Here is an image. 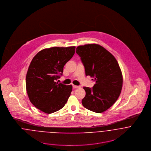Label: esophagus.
Returning <instances> with one entry per match:
<instances>
[{
    "label": "esophagus",
    "mask_w": 151,
    "mask_h": 151,
    "mask_svg": "<svg viewBox=\"0 0 151 151\" xmlns=\"http://www.w3.org/2000/svg\"><path fill=\"white\" fill-rule=\"evenodd\" d=\"M73 87L74 88H80V86H75V85H73Z\"/></svg>",
    "instance_id": "esophagus-1"
}]
</instances>
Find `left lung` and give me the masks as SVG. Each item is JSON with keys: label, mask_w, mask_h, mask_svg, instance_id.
Masks as SVG:
<instances>
[{"label": "left lung", "mask_w": 151, "mask_h": 151, "mask_svg": "<svg viewBox=\"0 0 151 151\" xmlns=\"http://www.w3.org/2000/svg\"><path fill=\"white\" fill-rule=\"evenodd\" d=\"M76 53L81 58L86 75L93 77L95 81L92 88H83L86 95L82 104L91 111L104 112L116 102L122 89L123 76L117 61L98 44L79 46Z\"/></svg>", "instance_id": "8db88e82"}]
</instances>
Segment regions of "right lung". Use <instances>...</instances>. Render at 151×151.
<instances>
[{
    "instance_id": "obj_1",
    "label": "right lung",
    "mask_w": 151,
    "mask_h": 151,
    "mask_svg": "<svg viewBox=\"0 0 151 151\" xmlns=\"http://www.w3.org/2000/svg\"><path fill=\"white\" fill-rule=\"evenodd\" d=\"M75 46L44 49L32 59L26 75V90L32 104L50 114L63 108L72 86L58 84L63 67L75 53Z\"/></svg>"
}]
</instances>
